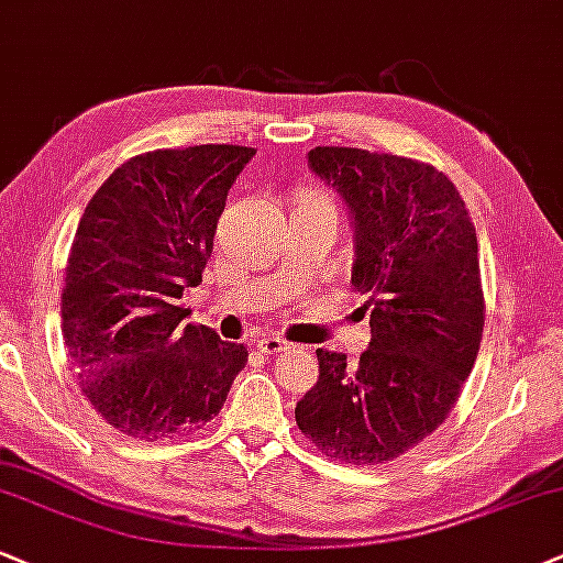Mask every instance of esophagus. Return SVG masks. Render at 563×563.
<instances>
[{"label": "esophagus", "mask_w": 563, "mask_h": 563, "mask_svg": "<svg viewBox=\"0 0 563 563\" xmlns=\"http://www.w3.org/2000/svg\"><path fill=\"white\" fill-rule=\"evenodd\" d=\"M255 346H258V350L263 352V355H276V352H284V350H287L289 342H287V339H282V336L268 334V336H261L258 342H255Z\"/></svg>", "instance_id": "1"}]
</instances>
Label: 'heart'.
<instances>
[{
	"instance_id": "b5f03b06",
	"label": "heart",
	"mask_w": 563,
	"mask_h": 563,
	"mask_svg": "<svg viewBox=\"0 0 563 563\" xmlns=\"http://www.w3.org/2000/svg\"><path fill=\"white\" fill-rule=\"evenodd\" d=\"M305 200H310V203H331L329 198L321 196V192H308V196H305Z\"/></svg>"
}]
</instances>
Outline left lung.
I'll list each match as a JSON object with an SVG mask.
<instances>
[{
  "mask_svg": "<svg viewBox=\"0 0 563 563\" xmlns=\"http://www.w3.org/2000/svg\"><path fill=\"white\" fill-rule=\"evenodd\" d=\"M308 164L350 206L352 284L365 295L371 346L357 365L316 350L321 376L295 420L331 460L391 462L449 418L481 350L475 224L430 164L339 145H318Z\"/></svg>",
  "mask_w": 563,
  "mask_h": 563,
  "instance_id": "1",
  "label": "left lung"
}]
</instances>
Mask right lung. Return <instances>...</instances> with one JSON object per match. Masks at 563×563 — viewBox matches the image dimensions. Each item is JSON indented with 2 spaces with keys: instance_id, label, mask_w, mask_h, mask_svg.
Masks as SVG:
<instances>
[{
  "instance_id": "add662e5",
  "label": "right lung",
  "mask_w": 563,
  "mask_h": 563,
  "mask_svg": "<svg viewBox=\"0 0 563 563\" xmlns=\"http://www.w3.org/2000/svg\"><path fill=\"white\" fill-rule=\"evenodd\" d=\"M255 148L208 143L133 156L88 200L65 268L62 334L96 412L124 435L172 439L224 407L245 344L187 323L227 192Z\"/></svg>"
}]
</instances>
